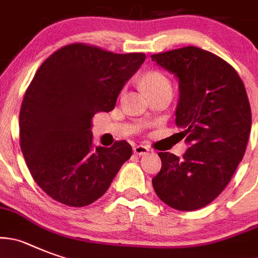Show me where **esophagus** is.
I'll return each mask as SVG.
<instances>
[{
  "mask_svg": "<svg viewBox=\"0 0 258 258\" xmlns=\"http://www.w3.org/2000/svg\"><path fill=\"white\" fill-rule=\"evenodd\" d=\"M133 150H134V153L138 156H143V155H146V153L150 152V148H148L147 146H142V145L136 146Z\"/></svg>",
  "mask_w": 258,
  "mask_h": 258,
  "instance_id": "1",
  "label": "esophagus"
}]
</instances>
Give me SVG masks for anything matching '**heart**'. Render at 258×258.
<instances>
[{
	"mask_svg": "<svg viewBox=\"0 0 258 258\" xmlns=\"http://www.w3.org/2000/svg\"><path fill=\"white\" fill-rule=\"evenodd\" d=\"M142 84L150 94L155 93L160 89L171 88L169 79L160 72H148L142 78Z\"/></svg>",
	"mask_w": 258,
	"mask_h": 258,
	"instance_id": "obj_1",
	"label": "heart"
}]
</instances>
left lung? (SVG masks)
<instances>
[{"mask_svg":"<svg viewBox=\"0 0 258 258\" xmlns=\"http://www.w3.org/2000/svg\"><path fill=\"white\" fill-rule=\"evenodd\" d=\"M151 58L178 78L175 122L190 146L183 158L158 153L162 166L152 185L172 209H202L225 189L244 156L252 125L244 84L233 66L198 47Z\"/></svg>","mask_w":258,"mask_h":258,"instance_id":"obj_1","label":"left lung"}]
</instances>
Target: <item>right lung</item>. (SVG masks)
Instances as JSON below:
<instances>
[{"instance_id":"add662e5","label":"right lung","mask_w":258,"mask_h":258,"mask_svg":"<svg viewBox=\"0 0 258 258\" xmlns=\"http://www.w3.org/2000/svg\"><path fill=\"white\" fill-rule=\"evenodd\" d=\"M145 53L73 43L53 52L30 82L19 115L20 148L35 183L66 206L97 201L132 156L125 141L94 147L92 117L113 110Z\"/></svg>"}]
</instances>
